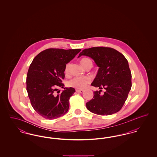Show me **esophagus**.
Returning a JSON list of instances; mask_svg holds the SVG:
<instances>
[{"label": "esophagus", "mask_w": 157, "mask_h": 157, "mask_svg": "<svg viewBox=\"0 0 157 157\" xmlns=\"http://www.w3.org/2000/svg\"><path fill=\"white\" fill-rule=\"evenodd\" d=\"M76 92H78V93H82V92H83V90L76 89Z\"/></svg>", "instance_id": "1"}]
</instances>
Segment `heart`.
Returning <instances> with one entry per match:
<instances>
[{"instance_id": "obj_1", "label": "heart", "mask_w": 157, "mask_h": 157, "mask_svg": "<svg viewBox=\"0 0 157 157\" xmlns=\"http://www.w3.org/2000/svg\"><path fill=\"white\" fill-rule=\"evenodd\" d=\"M81 64L83 67L88 65H91L92 66V62L91 60L87 58H84L81 60ZM71 67V63H67L65 67V71L66 73L69 72L70 68ZM90 82V80L88 78H83V77H75L73 79H71L68 82V85L70 86L74 87L77 89H83L86 86V85Z\"/></svg>"}]
</instances>
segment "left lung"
<instances>
[{
	"mask_svg": "<svg viewBox=\"0 0 157 157\" xmlns=\"http://www.w3.org/2000/svg\"><path fill=\"white\" fill-rule=\"evenodd\" d=\"M82 55L91 58L99 67L91 85L98 88L94 97L86 104L87 109L100 115H109L120 111L132 86L131 72L125 57L117 50L107 47L85 49ZM105 93L101 94V90Z\"/></svg>",
	"mask_w": 157,
	"mask_h": 157,
	"instance_id": "obj_1",
	"label": "left lung"
}]
</instances>
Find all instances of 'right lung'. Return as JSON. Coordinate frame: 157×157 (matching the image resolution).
I'll use <instances>...</instances> for the list:
<instances>
[{
  "mask_svg": "<svg viewBox=\"0 0 157 157\" xmlns=\"http://www.w3.org/2000/svg\"><path fill=\"white\" fill-rule=\"evenodd\" d=\"M81 51L50 48L39 53L32 62L27 74L26 90L32 107L43 118L53 120L67 112L69 100L75 89L64 88L58 95L55 90L58 86L63 88L62 80L65 78L66 64Z\"/></svg>",
  "mask_w": 157,
  "mask_h": 157,
  "instance_id": "obj_1",
  "label": "right lung"
}]
</instances>
